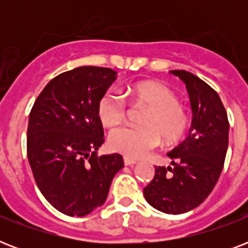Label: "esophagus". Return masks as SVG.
Instances as JSON below:
<instances>
[{"instance_id":"34e87169","label":"esophagus","mask_w":248,"mask_h":248,"mask_svg":"<svg viewBox=\"0 0 248 248\" xmlns=\"http://www.w3.org/2000/svg\"><path fill=\"white\" fill-rule=\"evenodd\" d=\"M124 165H126V166H132V165H135L136 161H135V159H132V158H128V157H124Z\"/></svg>"}]
</instances>
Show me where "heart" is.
I'll list each match as a JSON object with an SVG mask.
<instances>
[{"label":"heart","mask_w":248,"mask_h":248,"mask_svg":"<svg viewBox=\"0 0 248 248\" xmlns=\"http://www.w3.org/2000/svg\"><path fill=\"white\" fill-rule=\"evenodd\" d=\"M128 93L149 107L143 118L144 127L117 128L109 135L112 149L128 158H143L161 143L181 139L189 126L188 110L179 104V97L172 90L159 82H140L128 87ZM97 116L105 127H116L126 117V101L114 91L105 93L97 104Z\"/></svg>","instance_id":"1"}]
</instances>
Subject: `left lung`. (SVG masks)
<instances>
[{
    "label": "left lung",
    "instance_id": "1",
    "mask_svg": "<svg viewBox=\"0 0 248 248\" xmlns=\"http://www.w3.org/2000/svg\"><path fill=\"white\" fill-rule=\"evenodd\" d=\"M185 83L192 107L186 139L167 153L173 167H155L144 188L152 207L179 215L200 206L219 180L229 140V122L221 99L211 86L190 72L171 71Z\"/></svg>",
    "mask_w": 248,
    "mask_h": 248
}]
</instances>
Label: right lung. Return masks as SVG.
<instances>
[{
  "mask_svg": "<svg viewBox=\"0 0 248 248\" xmlns=\"http://www.w3.org/2000/svg\"><path fill=\"white\" fill-rule=\"evenodd\" d=\"M117 72L78 67L56 76L33 104L27 155L38 189L68 216H85L104 203L122 167L118 153L97 155L104 131L97 104Z\"/></svg>",
  "mask_w": 248,
  "mask_h": 248,
  "instance_id": "obj_1",
  "label": "right lung"
}]
</instances>
